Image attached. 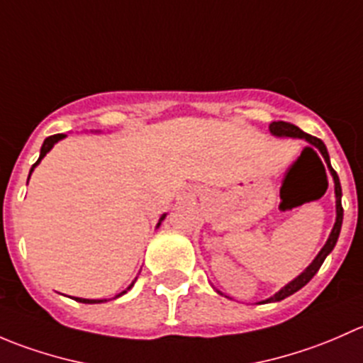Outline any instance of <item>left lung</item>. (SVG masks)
Masks as SVG:
<instances>
[{
    "instance_id": "8db88e82",
    "label": "left lung",
    "mask_w": 363,
    "mask_h": 363,
    "mask_svg": "<svg viewBox=\"0 0 363 363\" xmlns=\"http://www.w3.org/2000/svg\"><path fill=\"white\" fill-rule=\"evenodd\" d=\"M269 130H270V133L276 135V137L306 138V140L309 142L311 145H314V147H316L318 151L321 152V156H323V160H325V163H327L328 170H330L332 177H334V186H335V212H337V216H335V225H334V228H332L330 235H328L327 244H325V246L321 247V251L318 252V256L313 259V263H311V265L307 267V269L303 270V272L300 274V276H296L294 281H290V283H288L286 286L281 288V290L277 291L276 295L270 296V298H267V300H262V302H259V303L279 302V300H283V298H286V296L294 295L295 291L300 290V288L306 286V284L309 283V281L313 279L314 276H316V272H318V270H320V267L323 265L325 258H327V256L332 252V250H334V247H335V244H337V239H339V233H340V226H342V203H340L342 189H340V182H339L337 172H335L334 168H332L330 156H328V151H327V147H325L323 142H321L320 138H316V137H313V135H309V133H306V131H302L298 126H295V124L284 123V121H274V123H270ZM218 294H221V291H218Z\"/></svg>"
}]
</instances>
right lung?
Returning a JSON list of instances; mask_svg holds the SVG:
<instances>
[{
    "label": "right lung",
    "instance_id": "add662e5",
    "mask_svg": "<svg viewBox=\"0 0 363 363\" xmlns=\"http://www.w3.org/2000/svg\"><path fill=\"white\" fill-rule=\"evenodd\" d=\"M65 137H67V135H65V133H57V135H50V137H47L45 140H43V145H42V149H40V158H38V161H36V163L33 164V167H31V170H29V175H31V172L35 170V167H36V164H38L40 161L43 160V156H45L47 152H49L50 149L54 147V144H56V142H60V140H63ZM28 181H29V177H28ZM164 216H167V214H163V216H161V218H160V223H158V226L161 225V221H163V219H164ZM133 284H135V281H133V283L130 284V286L126 288V290H124V291H121V294L117 295V296L124 295V294H126L128 290H131V286H133ZM117 296H116V298H117ZM73 298H75L77 302H82V303H100V302H107V300H91V298H79V296H73Z\"/></svg>",
    "mask_w": 363,
    "mask_h": 363
}]
</instances>
